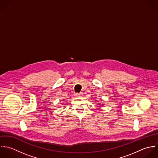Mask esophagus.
Listing matches in <instances>:
<instances>
[{"label":"esophagus","instance_id":"esophagus-1","mask_svg":"<svg viewBox=\"0 0 158 158\" xmlns=\"http://www.w3.org/2000/svg\"><path fill=\"white\" fill-rule=\"evenodd\" d=\"M82 93H79V94H78V93H76V94H75V96H76V97H82Z\"/></svg>","mask_w":158,"mask_h":158}]
</instances>
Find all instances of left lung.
<instances>
[{
  "label": "left lung",
  "mask_w": 158,
  "mask_h": 158,
  "mask_svg": "<svg viewBox=\"0 0 158 158\" xmlns=\"http://www.w3.org/2000/svg\"><path fill=\"white\" fill-rule=\"evenodd\" d=\"M100 106H99V107H101V106H103V105H104V104H103V103H102V104H100Z\"/></svg>",
  "instance_id": "left-lung-1"
}]
</instances>
